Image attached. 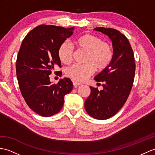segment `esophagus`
I'll return each instance as SVG.
<instances>
[{"mask_svg":"<svg viewBox=\"0 0 155 155\" xmlns=\"http://www.w3.org/2000/svg\"><path fill=\"white\" fill-rule=\"evenodd\" d=\"M73 86H74V87H77L78 86L81 84V83H79V82H77L76 81H73Z\"/></svg>","mask_w":155,"mask_h":155,"instance_id":"esophagus-1","label":"esophagus"}]
</instances>
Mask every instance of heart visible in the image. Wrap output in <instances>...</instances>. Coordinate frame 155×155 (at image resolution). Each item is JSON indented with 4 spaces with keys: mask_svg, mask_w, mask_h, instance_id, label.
Here are the masks:
<instances>
[{
    "mask_svg": "<svg viewBox=\"0 0 155 155\" xmlns=\"http://www.w3.org/2000/svg\"><path fill=\"white\" fill-rule=\"evenodd\" d=\"M79 49L86 52L84 64H73L67 69V77L74 81L82 82L92 75L94 69L103 71L107 67L113 58V50L108 42L102 41V39L91 34L79 36L74 41ZM73 56V48L69 42L64 41L58 49V57L64 64L71 62Z\"/></svg>",
    "mask_w": 155,
    "mask_h": 155,
    "instance_id": "1",
    "label": "heart"
}]
</instances>
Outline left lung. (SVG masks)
Returning a JSON list of instances; mask_svg holds the SVG:
<instances>
[{
	"label": "left lung",
	"mask_w": 155,
	"mask_h": 155,
	"mask_svg": "<svg viewBox=\"0 0 155 155\" xmlns=\"http://www.w3.org/2000/svg\"><path fill=\"white\" fill-rule=\"evenodd\" d=\"M94 30L107 35L113 46L111 63L94 77L96 82H103V89L90 86L91 94L84 103L90 116L103 120L114 116L126 102L134 83L135 63L131 46L124 34L112 28L98 27Z\"/></svg>",
	"instance_id": "obj_1"
}]
</instances>
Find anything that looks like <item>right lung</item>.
Segmentation results:
<instances>
[{
    "mask_svg": "<svg viewBox=\"0 0 155 155\" xmlns=\"http://www.w3.org/2000/svg\"><path fill=\"white\" fill-rule=\"evenodd\" d=\"M74 30L40 25L29 32L21 44L16 65L19 87L28 106L41 116L58 113L64 96L73 89L69 78L60 79L55 84L49 75L55 66H61L58 49Z\"/></svg>",
    "mask_w": 155,
    "mask_h": 155,
    "instance_id": "1",
    "label": "right lung"
}]
</instances>
